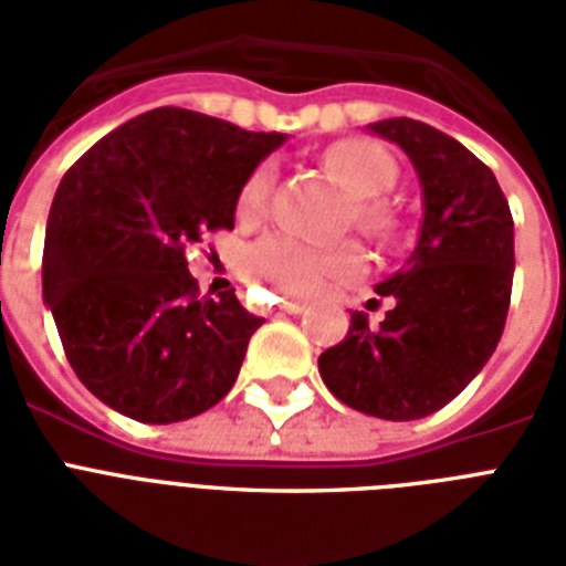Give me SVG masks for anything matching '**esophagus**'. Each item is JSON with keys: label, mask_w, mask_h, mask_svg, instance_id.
I'll list each match as a JSON object with an SVG mask.
<instances>
[{"label": "esophagus", "mask_w": 566, "mask_h": 566, "mask_svg": "<svg viewBox=\"0 0 566 566\" xmlns=\"http://www.w3.org/2000/svg\"><path fill=\"white\" fill-rule=\"evenodd\" d=\"M282 311H284V314H300V311H305V302L282 300Z\"/></svg>", "instance_id": "esophagus-1"}]
</instances>
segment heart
<instances>
[{
    "label": "heart",
    "instance_id": "b5f03b06",
    "mask_svg": "<svg viewBox=\"0 0 566 566\" xmlns=\"http://www.w3.org/2000/svg\"><path fill=\"white\" fill-rule=\"evenodd\" d=\"M326 167L355 196L353 220L364 234L385 240L399 229L394 208L381 199L396 181L394 158L381 146L361 137L337 140L326 149ZM273 185V164H261L258 170H252L238 202L243 220H255L266 211ZM249 270L273 284L275 291L311 296L328 284L358 279L364 273V255L355 243L314 247L293 234H266L249 249Z\"/></svg>",
    "mask_w": 566,
    "mask_h": 566
}]
</instances>
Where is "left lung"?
Here are the masks:
<instances>
[{"label":"left lung","instance_id":"1","mask_svg":"<svg viewBox=\"0 0 566 566\" xmlns=\"http://www.w3.org/2000/svg\"><path fill=\"white\" fill-rule=\"evenodd\" d=\"M373 132L417 167L422 231L408 266L376 287L390 296L378 328L355 311L319 376L349 408L381 420H420L449 405L500 344L514 282V220L488 164L420 119L394 117Z\"/></svg>","mask_w":566,"mask_h":566}]
</instances>
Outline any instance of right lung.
<instances>
[{
	"label": "right lung",
	"mask_w": 566,
	"mask_h": 566,
	"mask_svg": "<svg viewBox=\"0 0 566 566\" xmlns=\"http://www.w3.org/2000/svg\"><path fill=\"white\" fill-rule=\"evenodd\" d=\"M284 135L185 108L114 128L66 170L43 243V300L66 361L96 399L179 422L229 394L264 323L234 291L199 296L188 252L234 229L238 196Z\"/></svg>",
	"instance_id": "right-lung-1"
}]
</instances>
